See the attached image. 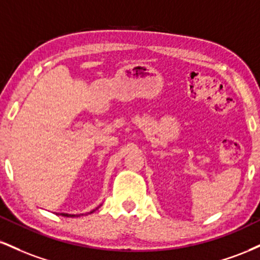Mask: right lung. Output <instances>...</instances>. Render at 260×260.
<instances>
[{
    "mask_svg": "<svg viewBox=\"0 0 260 260\" xmlns=\"http://www.w3.org/2000/svg\"><path fill=\"white\" fill-rule=\"evenodd\" d=\"M92 211H94V210H92ZM92 211H90V213H89V214H91ZM61 215H62V216H67V217H76V216H79L80 214H79V215H72V214H64V213H62ZM82 215H86V214H82Z\"/></svg>",
    "mask_w": 260,
    "mask_h": 260,
    "instance_id": "right-lung-1",
    "label": "right lung"
}]
</instances>
